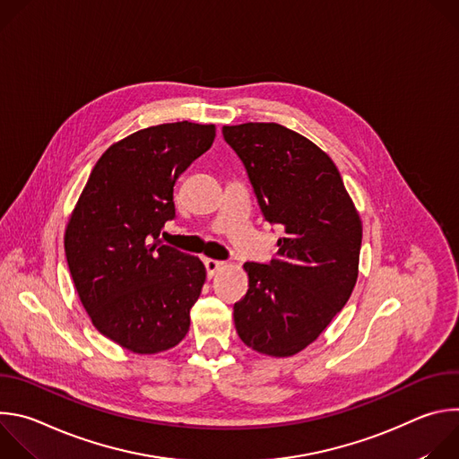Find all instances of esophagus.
<instances>
[{
    "mask_svg": "<svg viewBox=\"0 0 459 459\" xmlns=\"http://www.w3.org/2000/svg\"><path fill=\"white\" fill-rule=\"evenodd\" d=\"M205 269H207V276L209 278H212L220 269H223V261H216V259H211V257H207L205 261Z\"/></svg>",
    "mask_w": 459,
    "mask_h": 459,
    "instance_id": "1",
    "label": "esophagus"
}]
</instances>
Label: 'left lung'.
I'll return each instance as SVG.
<instances>
[{
  "instance_id": "left-lung-1",
  "label": "left lung",
  "mask_w": 459,
  "mask_h": 459,
  "mask_svg": "<svg viewBox=\"0 0 459 459\" xmlns=\"http://www.w3.org/2000/svg\"><path fill=\"white\" fill-rule=\"evenodd\" d=\"M259 209L285 229L271 264L243 265L245 298L234 303L241 342L255 352L294 356L349 301L359 265L361 220L329 154L278 123L225 125Z\"/></svg>"
}]
</instances>
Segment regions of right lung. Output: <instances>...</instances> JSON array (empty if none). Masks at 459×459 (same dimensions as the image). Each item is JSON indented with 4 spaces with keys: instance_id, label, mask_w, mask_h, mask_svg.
<instances>
[{
    "instance_id": "add662e5",
    "label": "right lung",
    "mask_w": 459,
    "mask_h": 459,
    "mask_svg": "<svg viewBox=\"0 0 459 459\" xmlns=\"http://www.w3.org/2000/svg\"><path fill=\"white\" fill-rule=\"evenodd\" d=\"M214 125L149 126L110 145L94 165L65 230L69 271L96 329L136 354L176 347L205 283L200 257L163 245L174 183L207 152Z\"/></svg>"
}]
</instances>
